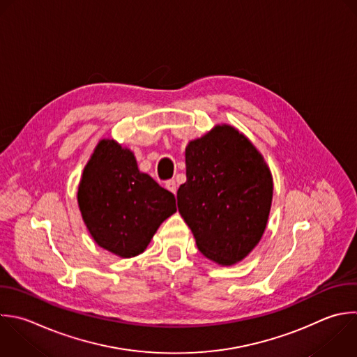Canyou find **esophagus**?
Instances as JSON below:
<instances>
[{
	"mask_svg": "<svg viewBox=\"0 0 357 357\" xmlns=\"http://www.w3.org/2000/svg\"><path fill=\"white\" fill-rule=\"evenodd\" d=\"M166 188H167L170 192L176 194V192H177V184H176V181H174V180L166 181Z\"/></svg>",
	"mask_w": 357,
	"mask_h": 357,
	"instance_id": "obj_1",
	"label": "esophagus"
}]
</instances>
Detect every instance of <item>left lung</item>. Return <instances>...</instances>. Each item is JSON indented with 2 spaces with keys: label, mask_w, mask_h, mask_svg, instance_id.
Wrapping results in <instances>:
<instances>
[{
  "label": "left lung",
  "mask_w": 357,
  "mask_h": 357,
  "mask_svg": "<svg viewBox=\"0 0 357 357\" xmlns=\"http://www.w3.org/2000/svg\"><path fill=\"white\" fill-rule=\"evenodd\" d=\"M185 169L177 205L198 250L223 266L243 261L269 218L273 181L264 156L237 128L219 124L188 142Z\"/></svg>",
  "instance_id": "obj_1"
}]
</instances>
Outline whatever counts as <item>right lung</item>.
Instances as JSON below:
<instances>
[{"label": "right lung", "mask_w": 357, "mask_h": 357, "mask_svg": "<svg viewBox=\"0 0 357 357\" xmlns=\"http://www.w3.org/2000/svg\"><path fill=\"white\" fill-rule=\"evenodd\" d=\"M77 198L92 238L121 258L144 252L159 226L177 211L174 195L139 172L134 153L110 138L96 145Z\"/></svg>", "instance_id": "right-lung-1"}]
</instances>
